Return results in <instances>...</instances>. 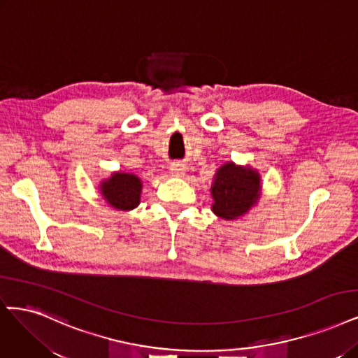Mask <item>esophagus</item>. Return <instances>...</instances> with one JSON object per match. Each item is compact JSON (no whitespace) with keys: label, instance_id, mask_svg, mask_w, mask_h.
I'll return each instance as SVG.
<instances>
[{"label":"esophagus","instance_id":"obj_1","mask_svg":"<svg viewBox=\"0 0 358 358\" xmlns=\"http://www.w3.org/2000/svg\"><path fill=\"white\" fill-rule=\"evenodd\" d=\"M185 167L183 164H180V163H173L170 166V173H171V176H182L183 173H185Z\"/></svg>","mask_w":358,"mask_h":358}]
</instances>
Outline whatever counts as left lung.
<instances>
[{"label":"left lung","mask_w":358,"mask_h":358,"mask_svg":"<svg viewBox=\"0 0 358 358\" xmlns=\"http://www.w3.org/2000/svg\"><path fill=\"white\" fill-rule=\"evenodd\" d=\"M210 195L212 212L225 220H237L249 213L262 195L261 173L252 166L234 162L222 164L215 173Z\"/></svg>","instance_id":"1"}]
</instances>
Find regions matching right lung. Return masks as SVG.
Returning a JSON list of instances; mask_svg holds the SVG:
<instances>
[{
    "instance_id": "obj_1",
    "label": "right lung",
    "mask_w": 358,
    "mask_h": 358,
    "mask_svg": "<svg viewBox=\"0 0 358 358\" xmlns=\"http://www.w3.org/2000/svg\"><path fill=\"white\" fill-rule=\"evenodd\" d=\"M99 194L108 206L115 210L130 212L141 203L142 180L134 173L127 171H113L110 176L99 182Z\"/></svg>"
}]
</instances>
